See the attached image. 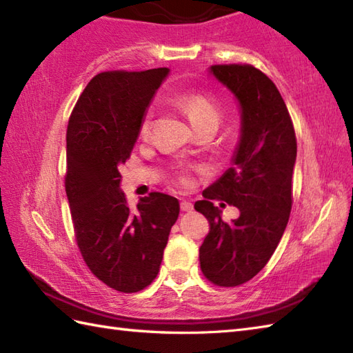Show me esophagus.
Returning <instances> with one entry per match:
<instances>
[{"label": "esophagus", "instance_id": "obj_1", "mask_svg": "<svg viewBox=\"0 0 353 353\" xmlns=\"http://www.w3.org/2000/svg\"><path fill=\"white\" fill-rule=\"evenodd\" d=\"M181 209H182L183 212H191L192 209H194V206H192V203H190V201L182 200V201H181Z\"/></svg>", "mask_w": 353, "mask_h": 353}]
</instances>
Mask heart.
Here are the masks:
<instances>
[{
    "instance_id": "b5f03b06",
    "label": "heart",
    "mask_w": 353,
    "mask_h": 353,
    "mask_svg": "<svg viewBox=\"0 0 353 353\" xmlns=\"http://www.w3.org/2000/svg\"><path fill=\"white\" fill-rule=\"evenodd\" d=\"M174 103L177 104V108L181 109L186 118L190 119L191 125L196 129L199 125L203 124H215L219 125L220 119H221V110L219 108V104L212 101L211 99H208L203 94H197V92H185L176 97ZM152 117L153 112L148 110L144 119H142L141 124V133L147 134L150 130V125H152ZM179 182L182 183H188L190 179L186 176V172H181L177 176Z\"/></svg>"
}]
</instances>
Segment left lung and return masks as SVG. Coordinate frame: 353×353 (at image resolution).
I'll return each mask as SVG.
<instances>
[{
  "mask_svg": "<svg viewBox=\"0 0 353 353\" xmlns=\"http://www.w3.org/2000/svg\"><path fill=\"white\" fill-rule=\"evenodd\" d=\"M209 72L238 100L241 130L232 167L194 205L211 226L200 268L219 287H238L265 267L287 228L297 142L282 95L264 72L235 63L212 65ZM212 199L236 205L239 219L223 222Z\"/></svg>",
  "mask_w": 353,
  "mask_h": 353,
  "instance_id": "1",
  "label": "left lung"
}]
</instances>
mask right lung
Returning a JSON list of instances; mask_svg holds the SVG:
<instances>
[{
	"label": "right lung",
	"mask_w": 353,
	"mask_h": 353,
	"mask_svg": "<svg viewBox=\"0 0 353 353\" xmlns=\"http://www.w3.org/2000/svg\"><path fill=\"white\" fill-rule=\"evenodd\" d=\"M168 68L108 71L89 81L66 130L65 190L77 245L108 287L138 292L159 273L179 200L162 192L134 209L119 188L118 167L130 157L142 119Z\"/></svg>",
	"instance_id": "obj_1"
}]
</instances>
